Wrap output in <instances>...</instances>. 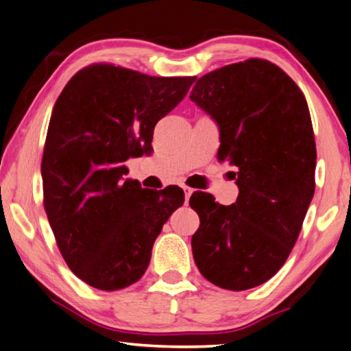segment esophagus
I'll list each match as a JSON object with an SVG mask.
<instances>
[{
  "mask_svg": "<svg viewBox=\"0 0 351 351\" xmlns=\"http://www.w3.org/2000/svg\"><path fill=\"white\" fill-rule=\"evenodd\" d=\"M182 189H183V193H185V197H186V200L191 197V194H193V188H189V186H186V185H183L182 186Z\"/></svg>",
  "mask_w": 351,
  "mask_h": 351,
  "instance_id": "esophagus-1",
  "label": "esophagus"
}]
</instances>
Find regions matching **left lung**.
I'll use <instances>...</instances> for the list:
<instances>
[{"mask_svg":"<svg viewBox=\"0 0 351 351\" xmlns=\"http://www.w3.org/2000/svg\"><path fill=\"white\" fill-rule=\"evenodd\" d=\"M191 101L219 125V162L237 168V202L194 193L200 226L191 247L211 283L245 291L266 283L300 234L315 180V141L305 95L275 63L249 59L199 77Z\"/></svg>","mask_w":351,"mask_h":351,"instance_id":"8db88e82","label":"left lung"}]
</instances>
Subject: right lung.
<instances>
[{"label":"right lung","mask_w":351,"mask_h":351,"mask_svg":"<svg viewBox=\"0 0 351 351\" xmlns=\"http://www.w3.org/2000/svg\"><path fill=\"white\" fill-rule=\"evenodd\" d=\"M194 80L93 63L57 97L43 149V205L63 260L96 289L140 280L163 223L185 200L179 186L146 191L125 179L124 162L152 151L155 124Z\"/></svg>","instance_id":"right-lung-1"}]
</instances>
